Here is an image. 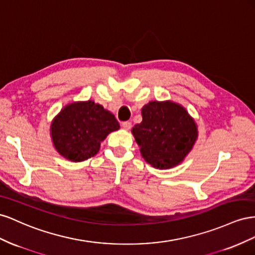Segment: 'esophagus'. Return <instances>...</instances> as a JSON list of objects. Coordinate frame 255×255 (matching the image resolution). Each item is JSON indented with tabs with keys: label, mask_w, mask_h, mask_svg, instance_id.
<instances>
[{
	"label": "esophagus",
	"mask_w": 255,
	"mask_h": 255,
	"mask_svg": "<svg viewBox=\"0 0 255 255\" xmlns=\"http://www.w3.org/2000/svg\"><path fill=\"white\" fill-rule=\"evenodd\" d=\"M122 127L125 129V130H129L130 128H131V123H130V122H124L122 124Z\"/></svg>",
	"instance_id": "esophagus-1"
}]
</instances>
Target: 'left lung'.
<instances>
[{
  "mask_svg": "<svg viewBox=\"0 0 255 255\" xmlns=\"http://www.w3.org/2000/svg\"><path fill=\"white\" fill-rule=\"evenodd\" d=\"M141 113L143 120L131 132L145 161L159 170L183 162L198 139L192 116L172 100L149 101Z\"/></svg>",
  "mask_w": 255,
  "mask_h": 255,
  "instance_id": "obj_1",
  "label": "left lung"
}]
</instances>
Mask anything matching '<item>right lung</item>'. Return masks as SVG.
<instances>
[{
    "label": "right lung",
    "instance_id": "right-lung-1",
    "mask_svg": "<svg viewBox=\"0 0 255 255\" xmlns=\"http://www.w3.org/2000/svg\"><path fill=\"white\" fill-rule=\"evenodd\" d=\"M120 129L115 116L93 100L65 106L51 122L53 146L69 161L80 162L95 156L107 135Z\"/></svg>",
    "mask_w": 255,
    "mask_h": 255
}]
</instances>
